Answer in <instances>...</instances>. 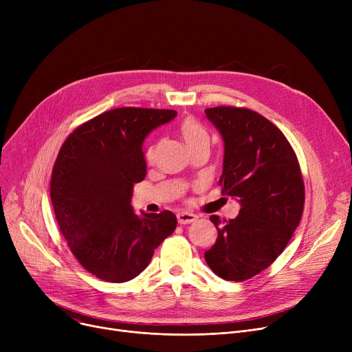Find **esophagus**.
Here are the masks:
<instances>
[{"mask_svg":"<svg viewBox=\"0 0 352 352\" xmlns=\"http://www.w3.org/2000/svg\"><path fill=\"white\" fill-rule=\"evenodd\" d=\"M177 218H178V224L187 226V224H191V223H194V221H197L198 217H197L195 214H192V212L182 211V212H179V214L177 215Z\"/></svg>","mask_w":352,"mask_h":352,"instance_id":"1","label":"esophagus"}]
</instances>
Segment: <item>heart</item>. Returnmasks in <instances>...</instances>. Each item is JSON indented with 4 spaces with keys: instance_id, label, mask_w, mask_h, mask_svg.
Returning a JSON list of instances; mask_svg holds the SVG:
<instances>
[{
    "instance_id": "obj_1",
    "label": "heart",
    "mask_w": 352,
    "mask_h": 352,
    "mask_svg": "<svg viewBox=\"0 0 352 352\" xmlns=\"http://www.w3.org/2000/svg\"><path fill=\"white\" fill-rule=\"evenodd\" d=\"M179 133H181V137H182L184 142L187 144L188 150H190V148L197 146V145L210 144L208 131L194 118L184 120L181 122V126H179ZM146 157L151 158V151L146 154Z\"/></svg>"
}]
</instances>
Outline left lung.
<instances>
[{
    "label": "left lung",
    "mask_w": 352,
    "mask_h": 352,
    "mask_svg": "<svg viewBox=\"0 0 352 352\" xmlns=\"http://www.w3.org/2000/svg\"><path fill=\"white\" fill-rule=\"evenodd\" d=\"M207 118L224 140L219 186L238 198L234 219H210L218 230L206 261L219 278L245 281L268 268L298 227L305 188L291 144L270 120L248 108L215 107Z\"/></svg>",
    "instance_id": "left-lung-1"
}]
</instances>
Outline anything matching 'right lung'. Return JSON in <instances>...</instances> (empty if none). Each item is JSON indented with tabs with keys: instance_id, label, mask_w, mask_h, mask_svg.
Returning a JSON list of instances; mask_svg holds the SVG:
<instances>
[{
	"instance_id": "add662e5",
	"label": "right lung",
	"mask_w": 352,
	"mask_h": 352,
	"mask_svg": "<svg viewBox=\"0 0 352 352\" xmlns=\"http://www.w3.org/2000/svg\"><path fill=\"white\" fill-rule=\"evenodd\" d=\"M174 109L122 107L88 120L64 141L51 175V202L78 263L107 283L135 278L171 235V211L137 215L133 188L145 178L144 140Z\"/></svg>"
}]
</instances>
